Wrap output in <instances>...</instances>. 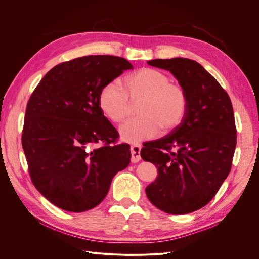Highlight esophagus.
Returning a JSON list of instances; mask_svg holds the SVG:
<instances>
[{
    "mask_svg": "<svg viewBox=\"0 0 259 259\" xmlns=\"http://www.w3.org/2000/svg\"><path fill=\"white\" fill-rule=\"evenodd\" d=\"M131 154H132L131 161L133 163H137L140 160V145L139 144L131 145Z\"/></svg>",
    "mask_w": 259,
    "mask_h": 259,
    "instance_id": "34e87169",
    "label": "esophagus"
}]
</instances>
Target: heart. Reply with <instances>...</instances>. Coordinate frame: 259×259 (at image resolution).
<instances>
[{
	"mask_svg": "<svg viewBox=\"0 0 259 259\" xmlns=\"http://www.w3.org/2000/svg\"><path fill=\"white\" fill-rule=\"evenodd\" d=\"M124 90L112 81L101 89L98 97L100 110L113 123L126 119L132 104H137L136 117L120 127L127 142H140L159 134L161 128L171 131L185 119L188 95L182 85L171 82L165 72L142 68L124 77Z\"/></svg>",
	"mask_w": 259,
	"mask_h": 259,
	"instance_id": "1",
	"label": "heart"
}]
</instances>
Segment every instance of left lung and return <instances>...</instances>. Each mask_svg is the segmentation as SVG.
<instances>
[{"mask_svg":"<svg viewBox=\"0 0 259 259\" xmlns=\"http://www.w3.org/2000/svg\"><path fill=\"white\" fill-rule=\"evenodd\" d=\"M148 64L176 77L187 92L188 110L171 133L142 149L143 160L159 173L146 188L147 198L167 214L192 213L215 197L230 173L237 145L231 100L197 61L171 58Z\"/></svg>","mask_w":259,"mask_h":259,"instance_id":"left-lung-1","label":"left lung"}]
</instances>
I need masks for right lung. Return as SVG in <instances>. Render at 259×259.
I'll list each match as a JSON object with an SVG mask.
<instances>
[{
	"label": "right lung",
	"mask_w": 259,
	"mask_h": 259,
	"mask_svg": "<svg viewBox=\"0 0 259 259\" xmlns=\"http://www.w3.org/2000/svg\"><path fill=\"white\" fill-rule=\"evenodd\" d=\"M133 66L91 55L55 66L31 94L21 144L31 182L57 207L80 213L105 199L114 175L128 166L127 144L100 110L101 89Z\"/></svg>",
	"instance_id": "obj_1"
}]
</instances>
